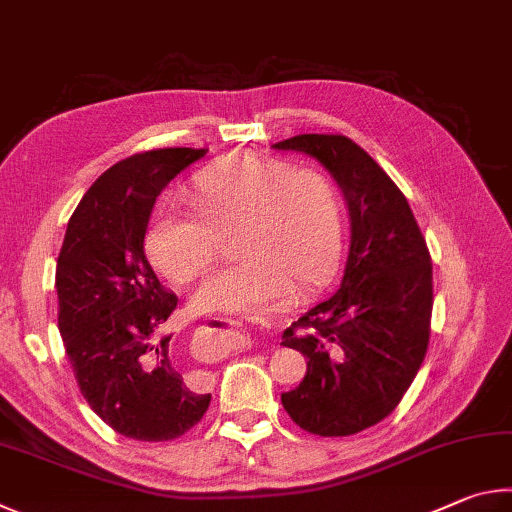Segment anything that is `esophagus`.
Instances as JSON below:
<instances>
[{
	"instance_id": "34e87169",
	"label": "esophagus",
	"mask_w": 512,
	"mask_h": 512,
	"mask_svg": "<svg viewBox=\"0 0 512 512\" xmlns=\"http://www.w3.org/2000/svg\"><path fill=\"white\" fill-rule=\"evenodd\" d=\"M229 324H231V326H236V324H233V321H229ZM204 333H215V330H211V328H204Z\"/></svg>"
}]
</instances>
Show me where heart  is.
Instances as JSON below:
<instances>
[{
    "label": "heart",
    "instance_id": "obj_1",
    "mask_svg": "<svg viewBox=\"0 0 512 512\" xmlns=\"http://www.w3.org/2000/svg\"><path fill=\"white\" fill-rule=\"evenodd\" d=\"M192 211L157 206L143 249L175 283L202 276L222 233L242 261L204 281L193 297L200 315H261L335 272L344 249V204L330 177L288 161L238 152L191 179Z\"/></svg>",
    "mask_w": 512,
    "mask_h": 512
}]
</instances>
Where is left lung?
<instances>
[{"mask_svg":"<svg viewBox=\"0 0 512 512\" xmlns=\"http://www.w3.org/2000/svg\"><path fill=\"white\" fill-rule=\"evenodd\" d=\"M274 150L317 159L344 195L351 245L339 288L283 333L303 353L306 378L281 393L301 429L351 436L387 418L425 360L432 319V258L407 197L355 141L299 134ZM306 327L297 334L294 327Z\"/></svg>","mask_w":512,"mask_h":512,"instance_id":"left-lung-1","label":"left lung"}]
</instances>
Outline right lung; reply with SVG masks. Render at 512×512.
<instances>
[{"mask_svg": "<svg viewBox=\"0 0 512 512\" xmlns=\"http://www.w3.org/2000/svg\"><path fill=\"white\" fill-rule=\"evenodd\" d=\"M206 152L150 150L107 168L76 206L58 256V328L80 393L105 425L134 441L179 438L211 402L175 369L173 335L161 330L177 297L143 251L159 193Z\"/></svg>", "mask_w": 512, "mask_h": 512, "instance_id": "1", "label": "right lung"}]
</instances>
